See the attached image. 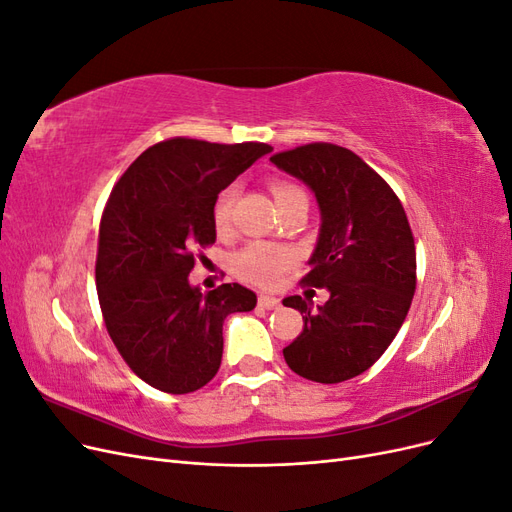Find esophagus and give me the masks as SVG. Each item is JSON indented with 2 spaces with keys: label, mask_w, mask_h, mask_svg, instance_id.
Returning <instances> with one entry per match:
<instances>
[{
  "label": "esophagus",
  "mask_w": 512,
  "mask_h": 512,
  "mask_svg": "<svg viewBox=\"0 0 512 512\" xmlns=\"http://www.w3.org/2000/svg\"><path fill=\"white\" fill-rule=\"evenodd\" d=\"M277 305H280V299L269 297V294H260L258 297V307H262V309H275Z\"/></svg>",
  "instance_id": "34e87169"
}]
</instances>
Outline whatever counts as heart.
<instances>
[{
	"instance_id": "1",
	"label": "heart",
	"mask_w": 512,
	"mask_h": 512,
	"mask_svg": "<svg viewBox=\"0 0 512 512\" xmlns=\"http://www.w3.org/2000/svg\"><path fill=\"white\" fill-rule=\"evenodd\" d=\"M297 192L301 190L288 181H271V194L275 198V203H282V200L290 198ZM235 198H237L235 185H228V188H224L220 196L215 198L213 224L218 228V232L228 230ZM290 265H292V254L286 250V247L267 243V241H256V243L245 245L230 258L232 273H235L239 280L258 288H275L282 282V277L290 269Z\"/></svg>"
}]
</instances>
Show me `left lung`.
<instances>
[{
	"instance_id": "obj_1",
	"label": "left lung",
	"mask_w": 512,
	"mask_h": 512,
	"mask_svg": "<svg viewBox=\"0 0 512 512\" xmlns=\"http://www.w3.org/2000/svg\"><path fill=\"white\" fill-rule=\"evenodd\" d=\"M271 162L318 200L320 235L301 282L329 290L318 309L299 294L284 299L305 322L284 359L307 380H350L380 359L408 316L416 250L406 211L391 185L346 147L309 143Z\"/></svg>"
}]
</instances>
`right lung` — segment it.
Returning <instances> with one entry per match:
<instances>
[{"mask_svg": "<svg viewBox=\"0 0 512 512\" xmlns=\"http://www.w3.org/2000/svg\"><path fill=\"white\" fill-rule=\"evenodd\" d=\"M269 151L267 143L168 138L143 151L108 196L96 258L100 309L123 361L153 389H203L222 363L226 316L256 307L241 284L203 292L188 275L196 250L215 243V198Z\"/></svg>", "mask_w": 512, "mask_h": 512, "instance_id": "1", "label": "right lung"}]
</instances>
